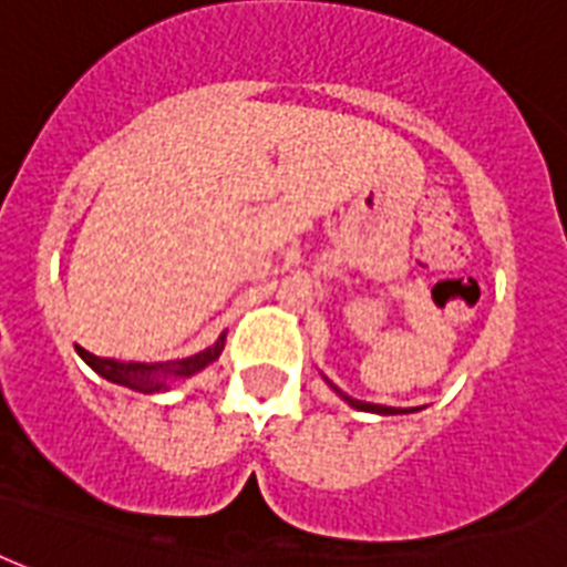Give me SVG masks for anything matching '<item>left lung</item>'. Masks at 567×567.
I'll return each instance as SVG.
<instances>
[{"instance_id": "obj_1", "label": "left lung", "mask_w": 567, "mask_h": 567, "mask_svg": "<svg viewBox=\"0 0 567 567\" xmlns=\"http://www.w3.org/2000/svg\"><path fill=\"white\" fill-rule=\"evenodd\" d=\"M331 384V381H329ZM331 390L343 399L347 404H352L355 411H370V413H381V416H390V413H404V411H395V408H384V404H370V402H358V399H352V395H347L343 390H338L334 384H331Z\"/></svg>"}]
</instances>
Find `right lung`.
Here are the masks:
<instances>
[{
	"mask_svg": "<svg viewBox=\"0 0 567 567\" xmlns=\"http://www.w3.org/2000/svg\"><path fill=\"white\" fill-rule=\"evenodd\" d=\"M224 338L220 334L209 349L197 352L192 358H179V361H159V363H140V361H113V358H99L86 352V349L78 347V355L90 363L92 370L99 372L101 379L113 381V384H122V388L133 390V393H163L168 390V381H179L195 375L204 367H209L212 361H218V355L224 352Z\"/></svg>",
	"mask_w": 567,
	"mask_h": 567,
	"instance_id": "add662e5",
	"label": "right lung"
}]
</instances>
